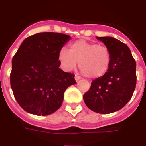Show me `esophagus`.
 Returning <instances> with one entry per match:
<instances>
[{"label":"esophagus","instance_id":"34e87169","mask_svg":"<svg viewBox=\"0 0 146 146\" xmlns=\"http://www.w3.org/2000/svg\"><path fill=\"white\" fill-rule=\"evenodd\" d=\"M80 79H81V77H80V76H78V75H76L75 76V80H76V82H77L78 80H80Z\"/></svg>","mask_w":146,"mask_h":146}]
</instances>
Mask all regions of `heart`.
<instances>
[{"label": "heart", "mask_w": 146, "mask_h": 146, "mask_svg": "<svg viewBox=\"0 0 146 146\" xmlns=\"http://www.w3.org/2000/svg\"><path fill=\"white\" fill-rule=\"evenodd\" d=\"M58 60L62 68L70 71L79 62L80 70L89 78H99L105 74L111 63V54L106 46L77 40L70 45V50L61 48Z\"/></svg>", "instance_id": "obj_1"}]
</instances>
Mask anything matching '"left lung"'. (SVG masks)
Listing matches in <instances>:
<instances>
[{"label":"left lung","instance_id":"left-lung-1","mask_svg":"<svg viewBox=\"0 0 146 146\" xmlns=\"http://www.w3.org/2000/svg\"><path fill=\"white\" fill-rule=\"evenodd\" d=\"M111 54V63L104 75L92 82L83 96L90 110L98 113H113L128 103L136 88V64L127 44L113 37H96Z\"/></svg>","mask_w":146,"mask_h":146}]
</instances>
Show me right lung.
Wrapping results in <instances>:
<instances>
[{"label":"right lung","instance_id":"right-lung-1","mask_svg":"<svg viewBox=\"0 0 146 146\" xmlns=\"http://www.w3.org/2000/svg\"><path fill=\"white\" fill-rule=\"evenodd\" d=\"M70 35L40 33L26 38L12 59L10 86L24 111L38 116L60 108L64 92L76 84L73 73L59 68L58 54Z\"/></svg>","mask_w":146,"mask_h":146}]
</instances>
